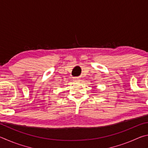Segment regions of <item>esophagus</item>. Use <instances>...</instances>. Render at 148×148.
Masks as SVG:
<instances>
[{"instance_id":"1","label":"esophagus","mask_w":148,"mask_h":148,"mask_svg":"<svg viewBox=\"0 0 148 148\" xmlns=\"http://www.w3.org/2000/svg\"><path fill=\"white\" fill-rule=\"evenodd\" d=\"M74 81L77 82H79L81 81V79L79 78V77H75V78H74Z\"/></svg>"}]
</instances>
